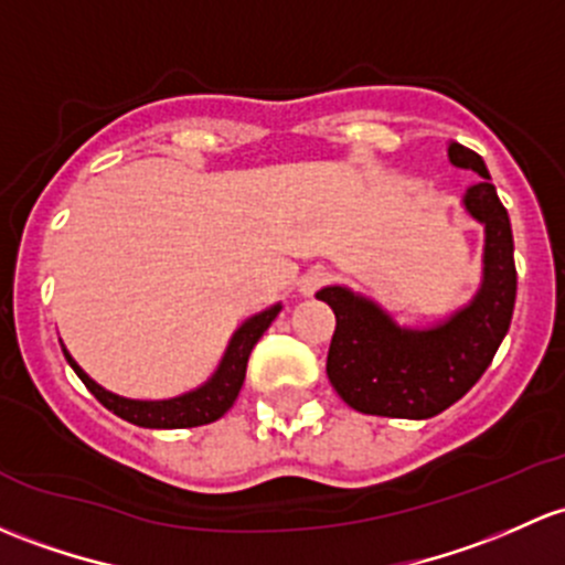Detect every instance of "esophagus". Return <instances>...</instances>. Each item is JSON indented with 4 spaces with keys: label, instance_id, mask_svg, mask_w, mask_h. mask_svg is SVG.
Returning a JSON list of instances; mask_svg holds the SVG:
<instances>
[{
    "label": "esophagus",
    "instance_id": "1",
    "mask_svg": "<svg viewBox=\"0 0 565 565\" xmlns=\"http://www.w3.org/2000/svg\"><path fill=\"white\" fill-rule=\"evenodd\" d=\"M330 278H332L330 270H324V267H311V270H308L306 276H302L300 292H302V295L319 292V289H322V287H328Z\"/></svg>",
    "mask_w": 565,
    "mask_h": 565
}]
</instances>
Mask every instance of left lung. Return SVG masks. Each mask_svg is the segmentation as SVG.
<instances>
[{
    "label": "left lung",
    "instance_id": "8db88e82",
    "mask_svg": "<svg viewBox=\"0 0 565 565\" xmlns=\"http://www.w3.org/2000/svg\"><path fill=\"white\" fill-rule=\"evenodd\" d=\"M457 168L482 175L468 189L466 207L484 224V281L471 306L425 332L401 330L373 302L341 287L317 292L335 313L328 379L343 403L360 414L430 419L460 401L482 379L509 332L518 298V267L509 213L498 200L482 157L452 142Z\"/></svg>",
    "mask_w": 565,
    "mask_h": 565
}]
</instances>
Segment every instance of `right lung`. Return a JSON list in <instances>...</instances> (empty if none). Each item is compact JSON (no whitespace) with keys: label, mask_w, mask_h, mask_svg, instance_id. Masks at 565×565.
<instances>
[{"label":"right lung","mask_w":565,"mask_h":565,"mask_svg":"<svg viewBox=\"0 0 565 565\" xmlns=\"http://www.w3.org/2000/svg\"><path fill=\"white\" fill-rule=\"evenodd\" d=\"M278 311H281V306H273L267 308V311L257 313L254 319H248V322L235 332L233 341H230L227 354H224L216 376H213L205 387L189 392V395L173 397V401H127V397H118L113 395V392L99 387V384H94L67 352H64V358L73 365V371L78 373L81 382L86 384V390L92 392L108 412L127 419V423L138 427H159V430L211 425L233 408L237 392L243 387V379H246L248 354H252L254 343L263 338V332L270 328L273 319L278 317Z\"/></svg>","instance_id":"add662e5"}]
</instances>
